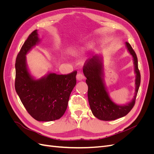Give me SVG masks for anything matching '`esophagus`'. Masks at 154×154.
I'll return each instance as SVG.
<instances>
[{
  "label": "esophagus",
  "instance_id": "1",
  "mask_svg": "<svg viewBox=\"0 0 154 154\" xmlns=\"http://www.w3.org/2000/svg\"><path fill=\"white\" fill-rule=\"evenodd\" d=\"M76 79L78 81H82V80L84 79V75L82 73L80 72H78L77 74V76H76Z\"/></svg>",
  "mask_w": 154,
  "mask_h": 154
}]
</instances>
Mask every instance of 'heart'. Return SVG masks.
<instances>
[{
	"instance_id": "1",
	"label": "heart",
	"mask_w": 154,
	"mask_h": 154,
	"mask_svg": "<svg viewBox=\"0 0 154 154\" xmlns=\"http://www.w3.org/2000/svg\"><path fill=\"white\" fill-rule=\"evenodd\" d=\"M83 48H72L70 49V52H71V53H73V54H76V53H78L79 52H80V51H83Z\"/></svg>"
}]
</instances>
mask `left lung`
<instances>
[{
    "instance_id": "left-lung-1",
    "label": "left lung",
    "mask_w": 154,
    "mask_h": 154,
    "mask_svg": "<svg viewBox=\"0 0 154 154\" xmlns=\"http://www.w3.org/2000/svg\"><path fill=\"white\" fill-rule=\"evenodd\" d=\"M128 52L132 56L136 74L135 92L132 100L125 105H118L110 98L104 80L103 60L100 54L93 56L87 60L83 66V74L88 85V100L92 112L97 119L112 121L122 118L132 110L135 104L139 85L141 75L138 69V62L136 53L129 43L125 42Z\"/></svg>"
}]
</instances>
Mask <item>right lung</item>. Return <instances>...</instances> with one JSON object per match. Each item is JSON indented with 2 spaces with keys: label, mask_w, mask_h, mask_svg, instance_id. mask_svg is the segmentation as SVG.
<instances>
[{
  "label": "right lung",
  "mask_w": 154,
  "mask_h": 154,
  "mask_svg": "<svg viewBox=\"0 0 154 154\" xmlns=\"http://www.w3.org/2000/svg\"><path fill=\"white\" fill-rule=\"evenodd\" d=\"M37 29L31 32L18 54L15 63V90L28 113L38 122L60 119L66 112L70 94L76 84L77 71L67 75L48 72L36 78L31 74L26 55L40 38Z\"/></svg>",
  "instance_id": "obj_1"
}]
</instances>
